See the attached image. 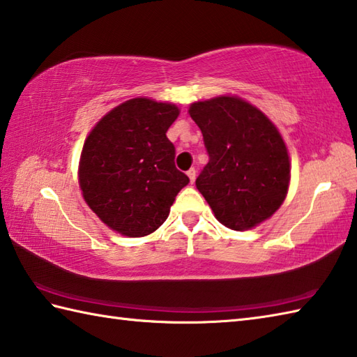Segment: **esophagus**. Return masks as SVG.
<instances>
[{
    "label": "esophagus",
    "mask_w": 357,
    "mask_h": 357,
    "mask_svg": "<svg viewBox=\"0 0 357 357\" xmlns=\"http://www.w3.org/2000/svg\"><path fill=\"white\" fill-rule=\"evenodd\" d=\"M186 174H188L189 180H191V183H194V180H195V169H194V168H191V169H189Z\"/></svg>",
    "instance_id": "34e87169"
}]
</instances>
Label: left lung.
<instances>
[{
	"mask_svg": "<svg viewBox=\"0 0 357 357\" xmlns=\"http://www.w3.org/2000/svg\"><path fill=\"white\" fill-rule=\"evenodd\" d=\"M189 115L200 128L209 155L195 185L215 219L236 231L270 219L285 200L291 177L278 128L238 97L197 101Z\"/></svg>",
	"mask_w": 357,
	"mask_h": 357,
	"instance_id": "left-lung-1",
	"label": "left lung"
}]
</instances>
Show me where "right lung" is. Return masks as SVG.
Instances as JSON below:
<instances>
[{
	"mask_svg": "<svg viewBox=\"0 0 357 357\" xmlns=\"http://www.w3.org/2000/svg\"><path fill=\"white\" fill-rule=\"evenodd\" d=\"M177 117L176 105L132 98L107 112L86 138L78 168L83 197L123 236L154 232L189 183L176 168V148L166 137Z\"/></svg>",
	"mask_w": 357,
	"mask_h": 357,
	"instance_id": "add662e5",
	"label": "right lung"
}]
</instances>
